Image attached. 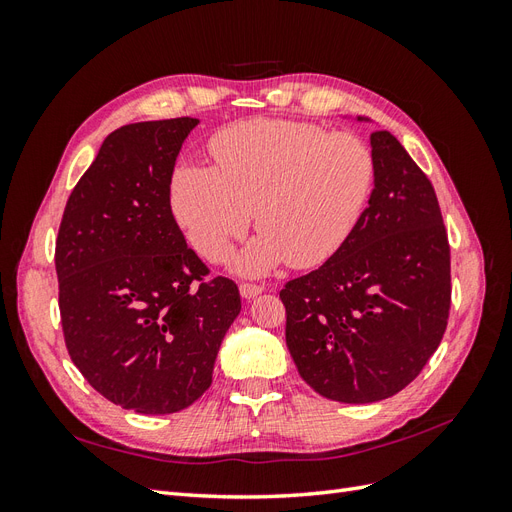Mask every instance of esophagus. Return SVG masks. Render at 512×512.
Returning <instances> with one entry per match:
<instances>
[{
	"label": "esophagus",
	"mask_w": 512,
	"mask_h": 512,
	"mask_svg": "<svg viewBox=\"0 0 512 512\" xmlns=\"http://www.w3.org/2000/svg\"><path fill=\"white\" fill-rule=\"evenodd\" d=\"M239 290H241V297L243 299H254V297H258V294L265 290V286H258V284H241L239 286Z\"/></svg>",
	"instance_id": "1"
}]
</instances>
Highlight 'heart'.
Returning <instances> with one entry per match:
<instances>
[{
	"label": "heart",
	"instance_id": "b5f03b06",
	"mask_svg": "<svg viewBox=\"0 0 512 512\" xmlns=\"http://www.w3.org/2000/svg\"><path fill=\"white\" fill-rule=\"evenodd\" d=\"M213 166L185 164L170 177V205L185 239L222 262L256 211L258 235L237 258L245 275L290 262L314 269L352 237L376 181L369 145L316 123L250 119L215 134Z\"/></svg>",
	"mask_w": 512,
	"mask_h": 512
}]
</instances>
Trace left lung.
<instances>
[{
    "label": "left lung",
    "instance_id": "left-lung-1",
    "mask_svg": "<svg viewBox=\"0 0 512 512\" xmlns=\"http://www.w3.org/2000/svg\"><path fill=\"white\" fill-rule=\"evenodd\" d=\"M371 153L374 192L352 237L280 292L301 378L342 404L406 389L451 309V247L431 181L391 132H371Z\"/></svg>",
    "mask_w": 512,
    "mask_h": 512
}]
</instances>
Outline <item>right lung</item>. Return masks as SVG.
Segmentation results:
<instances>
[{
    "instance_id": "1",
    "label": "right lung",
    "mask_w": 512,
    "mask_h": 512,
    "mask_svg": "<svg viewBox=\"0 0 512 512\" xmlns=\"http://www.w3.org/2000/svg\"><path fill=\"white\" fill-rule=\"evenodd\" d=\"M196 123L141 121L108 134L55 243L70 359L102 397L138 414L192 406L241 312L237 284L205 280L170 209L175 160Z\"/></svg>"
}]
</instances>
